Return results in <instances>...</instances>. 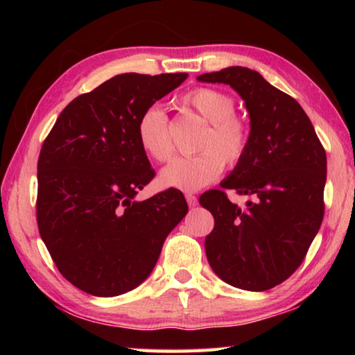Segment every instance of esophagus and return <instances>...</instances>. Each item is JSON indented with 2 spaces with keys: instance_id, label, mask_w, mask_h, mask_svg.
<instances>
[{
  "instance_id": "esophagus-1",
  "label": "esophagus",
  "mask_w": 355,
  "mask_h": 355,
  "mask_svg": "<svg viewBox=\"0 0 355 355\" xmlns=\"http://www.w3.org/2000/svg\"><path fill=\"white\" fill-rule=\"evenodd\" d=\"M186 202H188L189 207H196L199 200H197V197L194 194H186Z\"/></svg>"
}]
</instances>
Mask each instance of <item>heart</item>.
<instances>
[{"label":"heart","mask_w":355,"mask_h":355,"mask_svg":"<svg viewBox=\"0 0 355 355\" xmlns=\"http://www.w3.org/2000/svg\"><path fill=\"white\" fill-rule=\"evenodd\" d=\"M186 111L208 123L197 150L200 153L173 159L159 173L166 188L197 191L213 183L224 172L225 164L235 167L249 147L250 127L235 112V100L213 87H196L182 97ZM137 141L144 152L164 163L173 155L167 116L159 106H148L137 120Z\"/></svg>","instance_id":"1"}]
</instances>
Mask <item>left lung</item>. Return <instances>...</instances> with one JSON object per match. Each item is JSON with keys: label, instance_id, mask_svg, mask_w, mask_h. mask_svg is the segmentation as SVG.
Listing matches in <instances>:
<instances>
[{"label": "left lung", "instance_id": "1", "mask_svg": "<svg viewBox=\"0 0 355 355\" xmlns=\"http://www.w3.org/2000/svg\"><path fill=\"white\" fill-rule=\"evenodd\" d=\"M197 80L235 89L250 117L244 158L222 180V189L207 191L199 199L214 218L205 238L208 263L228 285L271 290L300 266L321 227L326 150L297 101L258 71L228 67ZM224 189L251 200L238 207Z\"/></svg>", "mask_w": 355, "mask_h": 355}]
</instances>
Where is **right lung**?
<instances>
[{"label":"right lung","mask_w":355,"mask_h":355,"mask_svg":"<svg viewBox=\"0 0 355 355\" xmlns=\"http://www.w3.org/2000/svg\"><path fill=\"white\" fill-rule=\"evenodd\" d=\"M188 73H122L64 107L37 163V225L53 261L92 296L135 290L188 203L178 189L136 202L155 171L137 141L144 110Z\"/></svg>","instance_id":"right-lung-1"}]
</instances>
